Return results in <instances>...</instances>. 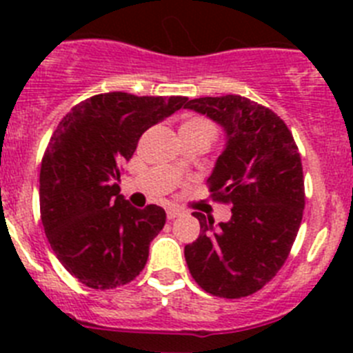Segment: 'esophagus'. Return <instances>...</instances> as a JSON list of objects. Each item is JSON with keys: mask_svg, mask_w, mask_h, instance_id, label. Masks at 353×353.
Segmentation results:
<instances>
[{"mask_svg": "<svg viewBox=\"0 0 353 353\" xmlns=\"http://www.w3.org/2000/svg\"><path fill=\"white\" fill-rule=\"evenodd\" d=\"M168 219H176V217H180V215L183 214L182 208H176V207H170L168 208Z\"/></svg>", "mask_w": 353, "mask_h": 353, "instance_id": "obj_1", "label": "esophagus"}]
</instances>
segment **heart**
I'll list each match as a JSON object with an SVG mask.
<instances>
[{
	"label": "heart",
	"mask_w": 353,
	"mask_h": 353,
	"mask_svg": "<svg viewBox=\"0 0 353 353\" xmlns=\"http://www.w3.org/2000/svg\"><path fill=\"white\" fill-rule=\"evenodd\" d=\"M182 127H189V129H201V130H207V132L212 134V138L215 136V127L210 120L207 118H201V117H194V118H189V120L183 123Z\"/></svg>",
	"instance_id": "obj_1"
}]
</instances>
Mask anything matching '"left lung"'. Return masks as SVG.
<instances>
[{
	"label": "left lung",
	"instance_id": "1",
	"mask_svg": "<svg viewBox=\"0 0 353 353\" xmlns=\"http://www.w3.org/2000/svg\"><path fill=\"white\" fill-rule=\"evenodd\" d=\"M185 108L226 130L207 185L214 201L233 205L219 226L194 212L201 233L185 245L187 267L207 293L248 297L274 279L297 236L305 205L301 154L285 121L251 99L199 97Z\"/></svg>",
	"mask_w": 353,
	"mask_h": 353
}]
</instances>
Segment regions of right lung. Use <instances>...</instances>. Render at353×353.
Returning a JSON list of instances; mask_svg holds the SVG:
<instances>
[{
  "mask_svg": "<svg viewBox=\"0 0 353 353\" xmlns=\"http://www.w3.org/2000/svg\"><path fill=\"white\" fill-rule=\"evenodd\" d=\"M185 102L101 93L74 105L52 132L40 168V219L56 258L88 288L113 290L145 269L166 212L130 207L117 180L143 132Z\"/></svg>",
  "mask_w": 353,
  "mask_h": 353,
  "instance_id": "obj_1",
  "label": "right lung"
}]
</instances>
